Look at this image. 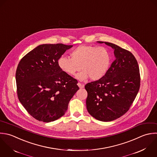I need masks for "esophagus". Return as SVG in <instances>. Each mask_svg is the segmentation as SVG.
Instances as JSON below:
<instances>
[{
  "mask_svg": "<svg viewBox=\"0 0 157 157\" xmlns=\"http://www.w3.org/2000/svg\"><path fill=\"white\" fill-rule=\"evenodd\" d=\"M78 87H79V88H81V89H82V88L84 87V85L82 84H81V83H80V82H78Z\"/></svg>",
  "mask_w": 157,
  "mask_h": 157,
  "instance_id": "obj_1",
  "label": "esophagus"
}]
</instances>
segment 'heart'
<instances>
[{
  "label": "heart",
  "mask_w": 157,
  "mask_h": 157,
  "mask_svg": "<svg viewBox=\"0 0 157 157\" xmlns=\"http://www.w3.org/2000/svg\"><path fill=\"white\" fill-rule=\"evenodd\" d=\"M70 58L61 56L57 60L59 68L65 74L76 76L80 81L89 77L92 81L101 79L108 72L111 65V54L105 47L81 45L71 51Z\"/></svg>",
  "instance_id": "obj_1"
}]
</instances>
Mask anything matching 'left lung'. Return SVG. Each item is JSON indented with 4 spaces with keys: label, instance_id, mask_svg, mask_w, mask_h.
Instances as JSON below:
<instances>
[{
    "label": "left lung",
    "instance_id": "8db88e82",
    "mask_svg": "<svg viewBox=\"0 0 157 157\" xmlns=\"http://www.w3.org/2000/svg\"><path fill=\"white\" fill-rule=\"evenodd\" d=\"M97 43L111 46L115 60L101 79L85 86L86 106L95 119L110 122L125 114L135 100L140 87V69L130 51L111 43Z\"/></svg>",
    "mask_w": 157,
    "mask_h": 157
}]
</instances>
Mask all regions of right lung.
<instances>
[{
    "instance_id": "1",
    "label": "right lung",
    "mask_w": 157,
    "mask_h": 157,
    "mask_svg": "<svg viewBox=\"0 0 157 157\" xmlns=\"http://www.w3.org/2000/svg\"><path fill=\"white\" fill-rule=\"evenodd\" d=\"M73 45L43 44L20 60L16 71L19 101L35 119L53 122L63 116L79 90L78 81L63 73L57 60Z\"/></svg>"
}]
</instances>
